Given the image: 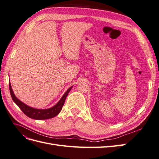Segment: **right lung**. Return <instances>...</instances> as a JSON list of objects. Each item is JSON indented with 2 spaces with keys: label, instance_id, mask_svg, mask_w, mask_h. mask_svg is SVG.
I'll return each mask as SVG.
<instances>
[{
  "label": "right lung",
  "instance_id": "add662e5",
  "mask_svg": "<svg viewBox=\"0 0 159 159\" xmlns=\"http://www.w3.org/2000/svg\"><path fill=\"white\" fill-rule=\"evenodd\" d=\"M71 88L72 87L70 88L66 91V93L64 94L63 96H62L59 102H57L54 107L46 109H39L29 107L28 105L22 103L21 101L19 100L16 97L15 95H14L11 87V84L10 83V81H9V89H10V93L14 102L18 105L19 108L22 111V112L26 115H27L28 117L37 120L48 119L54 117L56 115H58L61 111L62 107H63V105L64 104L67 95H68Z\"/></svg>",
  "mask_w": 159,
  "mask_h": 159
}]
</instances>
